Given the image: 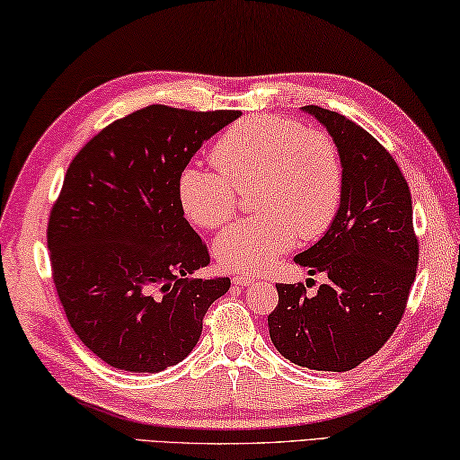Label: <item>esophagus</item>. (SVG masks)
<instances>
[{"label":"esophagus","mask_w":460,"mask_h":460,"mask_svg":"<svg viewBox=\"0 0 460 460\" xmlns=\"http://www.w3.org/2000/svg\"><path fill=\"white\" fill-rule=\"evenodd\" d=\"M232 283L238 285V287H248V285L254 283V277H251V275H238V277L232 279Z\"/></svg>","instance_id":"obj_1"}]
</instances>
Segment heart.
<instances>
[{
    "label": "heart",
    "instance_id": "1",
    "mask_svg": "<svg viewBox=\"0 0 460 460\" xmlns=\"http://www.w3.org/2000/svg\"><path fill=\"white\" fill-rule=\"evenodd\" d=\"M217 169L188 165L177 196L201 228H220L236 212L238 188L256 181L261 214L226 228L214 243L222 269L252 275L269 269L296 234L315 240L332 226L343 196L340 149L327 133L299 120L259 115L238 120L216 141Z\"/></svg>",
    "mask_w": 460,
    "mask_h": 460
}]
</instances>
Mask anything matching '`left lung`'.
<instances>
[{"instance_id": "obj_1", "label": "left lung", "mask_w": 460, "mask_h": 460, "mask_svg": "<svg viewBox=\"0 0 460 460\" xmlns=\"http://www.w3.org/2000/svg\"><path fill=\"white\" fill-rule=\"evenodd\" d=\"M303 111L340 149L343 196L325 236L295 256L327 280L313 296L301 283L277 285L269 333L296 366L348 372L380 351L404 315L418 267L412 198L396 161L367 131L335 111Z\"/></svg>"}]
</instances>
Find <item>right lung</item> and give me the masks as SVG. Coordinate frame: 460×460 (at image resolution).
Returning a JSON list of instances; mask_svg holds the SVG:
<instances>
[{
	"label": "right lung",
	"mask_w": 460,
	"mask_h": 460,
	"mask_svg": "<svg viewBox=\"0 0 460 460\" xmlns=\"http://www.w3.org/2000/svg\"><path fill=\"white\" fill-rule=\"evenodd\" d=\"M240 111L151 104L94 135L70 161L48 220L52 277L70 327L117 369L155 374L196 348L230 279L183 217L180 173Z\"/></svg>",
	"instance_id": "right-lung-1"
}]
</instances>
